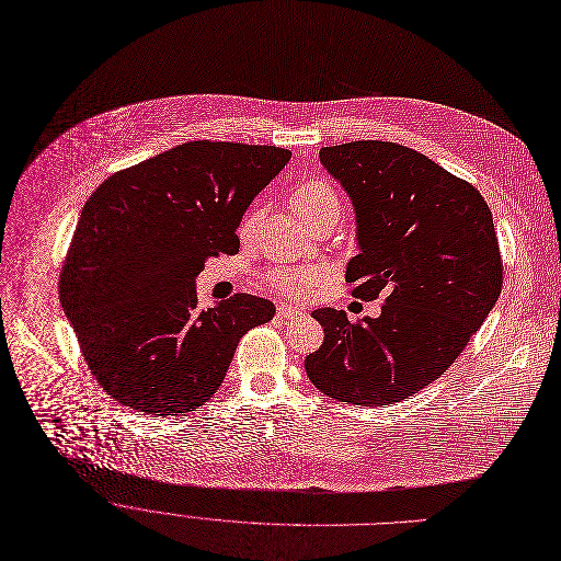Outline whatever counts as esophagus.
<instances>
[{"label": "esophagus", "mask_w": 561, "mask_h": 561, "mask_svg": "<svg viewBox=\"0 0 561 561\" xmlns=\"http://www.w3.org/2000/svg\"><path fill=\"white\" fill-rule=\"evenodd\" d=\"M298 313H300V309H298V307H294V305H287V302H283V305H278V307H276V316H278L280 320L294 318V316H298Z\"/></svg>", "instance_id": "34e87169"}]
</instances>
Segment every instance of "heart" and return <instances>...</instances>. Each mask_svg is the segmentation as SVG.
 Listing matches in <instances>:
<instances>
[{"mask_svg":"<svg viewBox=\"0 0 561 561\" xmlns=\"http://www.w3.org/2000/svg\"><path fill=\"white\" fill-rule=\"evenodd\" d=\"M289 203L294 207V211L307 222L309 218L324 214V211H341V198L335 187L322 179V176H309L305 181H300L291 192H289ZM259 220V209H252L243 220L239 234L243 239H248ZM320 280V274L316 270H278L272 274V285L285 294V296H302L305 291H309L316 283Z\"/></svg>","mask_w":561,"mask_h":561,"instance_id":"obj_1","label":"heart"}]
</instances>
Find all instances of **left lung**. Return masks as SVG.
<instances>
[{"instance_id":"8db88e82","label":"left lung","mask_w":561,"mask_h":561,"mask_svg":"<svg viewBox=\"0 0 561 561\" xmlns=\"http://www.w3.org/2000/svg\"><path fill=\"white\" fill-rule=\"evenodd\" d=\"M320 163L352 198L358 254L354 296L378 318L352 322L316 309L324 341L305 371L324 396L360 407L400 402L449 369L502 291V259L484 196L428 157L389 141L320 150Z\"/></svg>"}]
</instances>
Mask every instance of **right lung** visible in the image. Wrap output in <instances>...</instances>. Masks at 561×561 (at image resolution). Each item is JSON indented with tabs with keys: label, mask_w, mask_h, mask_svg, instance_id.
Instances as JSON below:
<instances>
[{
	"label": "right lung",
	"mask_w": 561,
	"mask_h": 561,
	"mask_svg": "<svg viewBox=\"0 0 561 561\" xmlns=\"http://www.w3.org/2000/svg\"><path fill=\"white\" fill-rule=\"evenodd\" d=\"M289 150L190 141L105 179L85 201L59 276L83 360L107 396L152 415L207 402L274 302L234 294L201 309L205 261L237 254L254 196Z\"/></svg>",
	"instance_id": "1"
}]
</instances>
